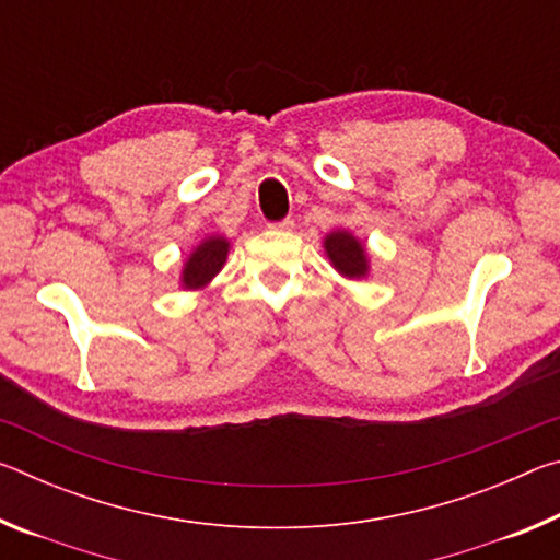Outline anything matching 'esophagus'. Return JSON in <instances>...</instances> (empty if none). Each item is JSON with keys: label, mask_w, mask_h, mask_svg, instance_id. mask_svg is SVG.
Here are the masks:
<instances>
[{"label": "esophagus", "mask_w": 560, "mask_h": 560, "mask_svg": "<svg viewBox=\"0 0 560 560\" xmlns=\"http://www.w3.org/2000/svg\"><path fill=\"white\" fill-rule=\"evenodd\" d=\"M271 230H279V232H291L293 230V220L291 217H287V220H281V222H273V224H269Z\"/></svg>", "instance_id": "obj_1"}]
</instances>
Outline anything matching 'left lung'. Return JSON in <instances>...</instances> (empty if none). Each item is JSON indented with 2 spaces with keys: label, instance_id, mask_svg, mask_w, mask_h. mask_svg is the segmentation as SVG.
Wrapping results in <instances>:
<instances>
[{
  "label": "left lung",
  "instance_id": "left-lung-1",
  "mask_svg": "<svg viewBox=\"0 0 560 560\" xmlns=\"http://www.w3.org/2000/svg\"><path fill=\"white\" fill-rule=\"evenodd\" d=\"M326 257L340 277L346 279H365L371 271V259H368L365 244L358 240L353 232L334 230L324 240Z\"/></svg>",
  "mask_w": 560,
  "mask_h": 560
}]
</instances>
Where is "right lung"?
Here are the masks:
<instances>
[{"instance_id":"add662e5","label":"right lung","mask_w":560,"mask_h":560,"mask_svg":"<svg viewBox=\"0 0 560 560\" xmlns=\"http://www.w3.org/2000/svg\"><path fill=\"white\" fill-rule=\"evenodd\" d=\"M226 254H230V240L222 234L205 236V240L189 252V257L183 264V273H179V283L187 291L205 289L217 273L222 271Z\"/></svg>"}]
</instances>
